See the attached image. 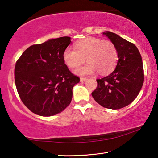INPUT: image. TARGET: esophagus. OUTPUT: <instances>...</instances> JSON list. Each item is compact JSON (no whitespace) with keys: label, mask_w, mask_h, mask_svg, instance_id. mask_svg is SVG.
Returning a JSON list of instances; mask_svg holds the SVG:
<instances>
[{"label":"esophagus","mask_w":158,"mask_h":158,"mask_svg":"<svg viewBox=\"0 0 158 158\" xmlns=\"http://www.w3.org/2000/svg\"><path fill=\"white\" fill-rule=\"evenodd\" d=\"M86 80H87L86 78H81V79H80V81H81V82H84V81H86Z\"/></svg>","instance_id":"1"}]
</instances>
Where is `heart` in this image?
Returning <instances> with one entry per match:
<instances>
[{"label": "heart", "mask_w": 158, "mask_h": 158, "mask_svg": "<svg viewBox=\"0 0 158 158\" xmlns=\"http://www.w3.org/2000/svg\"><path fill=\"white\" fill-rule=\"evenodd\" d=\"M86 65L74 71L81 76L89 75L98 70L101 74L111 73L116 65L118 51L111 41L96 37H86L77 42L75 48L68 47L63 52V60L70 68H77L85 62Z\"/></svg>", "instance_id": "obj_1"}]
</instances>
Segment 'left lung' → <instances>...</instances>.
<instances>
[{"label": "left lung", "instance_id": "obj_1", "mask_svg": "<svg viewBox=\"0 0 158 158\" xmlns=\"http://www.w3.org/2000/svg\"><path fill=\"white\" fill-rule=\"evenodd\" d=\"M118 51L114 70L104 78L97 79L98 87L92 96L103 107L118 109L132 103L143 84L141 56L135 44L111 32H104Z\"/></svg>", "mask_w": 158, "mask_h": 158}]
</instances>
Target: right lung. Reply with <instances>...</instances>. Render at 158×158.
<instances>
[{"label": "right lung", "mask_w": 158, "mask_h": 158, "mask_svg": "<svg viewBox=\"0 0 158 158\" xmlns=\"http://www.w3.org/2000/svg\"><path fill=\"white\" fill-rule=\"evenodd\" d=\"M70 42V37H61L32 45L16 63L15 81L19 95L34 114L53 116L70 104L74 85L80 81L63 60L64 51Z\"/></svg>", "instance_id": "1"}]
</instances>
